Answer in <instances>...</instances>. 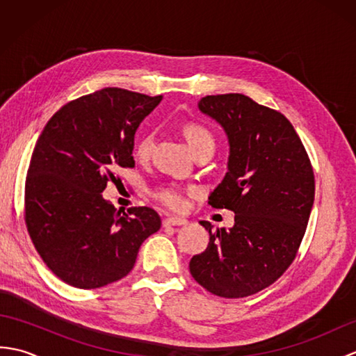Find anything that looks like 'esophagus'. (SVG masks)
<instances>
[{"label": "esophagus", "mask_w": 356, "mask_h": 356, "mask_svg": "<svg viewBox=\"0 0 356 356\" xmlns=\"http://www.w3.org/2000/svg\"><path fill=\"white\" fill-rule=\"evenodd\" d=\"M186 223V218L182 217H168L163 220V226H182Z\"/></svg>", "instance_id": "1"}]
</instances>
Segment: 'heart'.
I'll use <instances>...</instances> for the list:
<instances>
[{"mask_svg": "<svg viewBox=\"0 0 356 356\" xmlns=\"http://www.w3.org/2000/svg\"><path fill=\"white\" fill-rule=\"evenodd\" d=\"M184 134L186 138L188 145L191 147L193 153L199 149H213L216 147V139L213 133H211L207 127L200 124L190 122L184 127ZM154 145V134L153 133H142L134 143V153L139 159H147L151 154V149ZM156 199L162 203V205L168 207L171 209H182L185 207V195L184 191L179 186H162L154 193Z\"/></svg>", "mask_w": 356, "mask_h": 356, "instance_id": "heart-1", "label": "heart"}]
</instances>
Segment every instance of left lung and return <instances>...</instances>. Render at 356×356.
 I'll return each instance as SVG.
<instances>
[{"label": "left lung", "mask_w": 356, "mask_h": 356, "mask_svg": "<svg viewBox=\"0 0 356 356\" xmlns=\"http://www.w3.org/2000/svg\"><path fill=\"white\" fill-rule=\"evenodd\" d=\"M202 113L229 140L228 172L208 203L236 213L231 229L209 232L190 261L195 282L223 298L266 289L297 257L315 197V177L297 131L284 115L240 93L205 96Z\"/></svg>", "instance_id": "obj_1"}]
</instances>
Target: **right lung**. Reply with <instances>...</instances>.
Returning a JSON list of instances; mask_svg holds the SVG:
<instances>
[{"label":"right lung","instance_id":"1","mask_svg":"<svg viewBox=\"0 0 356 356\" xmlns=\"http://www.w3.org/2000/svg\"><path fill=\"white\" fill-rule=\"evenodd\" d=\"M162 96L107 87L59 108L44 127L24 188L29 236L64 283L96 289L124 278L143 240L161 229L148 207L128 214L102 197L120 168H133L134 134Z\"/></svg>","mask_w":356,"mask_h":356}]
</instances>
